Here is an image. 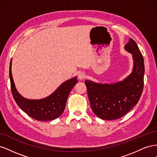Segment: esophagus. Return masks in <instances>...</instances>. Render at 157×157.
<instances>
[{
	"instance_id": "34e87169",
	"label": "esophagus",
	"mask_w": 157,
	"mask_h": 157,
	"mask_svg": "<svg viewBox=\"0 0 157 157\" xmlns=\"http://www.w3.org/2000/svg\"><path fill=\"white\" fill-rule=\"evenodd\" d=\"M78 78L80 79V80H82L84 79L85 77H86V75H85V73L84 72H80L78 75Z\"/></svg>"
}]
</instances>
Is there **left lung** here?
I'll return each mask as SVG.
<instances>
[{
    "label": "left lung",
    "instance_id": "1",
    "mask_svg": "<svg viewBox=\"0 0 157 157\" xmlns=\"http://www.w3.org/2000/svg\"><path fill=\"white\" fill-rule=\"evenodd\" d=\"M124 48L132 54L134 60L132 72L128 77L113 84L85 80L92 110L101 119L114 120L125 115L137 103L143 92L145 73L143 56L132 39H129Z\"/></svg>",
    "mask_w": 157,
    "mask_h": 157
}]
</instances>
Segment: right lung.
Here are the masks:
<instances>
[{"mask_svg": "<svg viewBox=\"0 0 157 157\" xmlns=\"http://www.w3.org/2000/svg\"><path fill=\"white\" fill-rule=\"evenodd\" d=\"M12 60L9 69L11 91L14 100L22 111L37 121H50L59 117L63 113L71 90L77 83V77L61 84L49 96L40 99H29L19 94L12 75Z\"/></svg>", "mask_w": 157, "mask_h": 157, "instance_id": "obj_1", "label": "right lung"}]
</instances>
